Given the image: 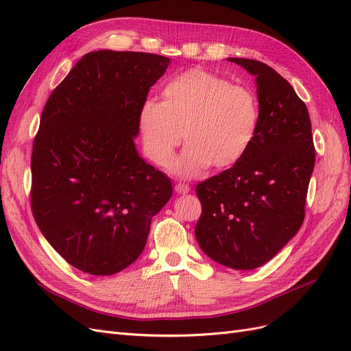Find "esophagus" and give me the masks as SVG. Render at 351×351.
Returning a JSON list of instances; mask_svg holds the SVG:
<instances>
[{
    "label": "esophagus",
    "instance_id": "1",
    "mask_svg": "<svg viewBox=\"0 0 351 351\" xmlns=\"http://www.w3.org/2000/svg\"><path fill=\"white\" fill-rule=\"evenodd\" d=\"M176 192L178 193V195H186V193H189L190 192V186L187 184V183H177L176 184Z\"/></svg>",
    "mask_w": 351,
    "mask_h": 351
}]
</instances>
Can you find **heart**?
I'll list each match as a JSON object with an SVG mask.
<instances>
[{
  "label": "heart",
  "mask_w": 351,
  "mask_h": 351,
  "mask_svg": "<svg viewBox=\"0 0 351 351\" xmlns=\"http://www.w3.org/2000/svg\"><path fill=\"white\" fill-rule=\"evenodd\" d=\"M162 101H146L139 114L145 151L169 168L176 149L187 143L177 161L178 174L190 177L210 164L230 168L247 154L261 124L259 99L250 88L202 69L169 80Z\"/></svg>",
  "instance_id": "obj_1"
}]
</instances>
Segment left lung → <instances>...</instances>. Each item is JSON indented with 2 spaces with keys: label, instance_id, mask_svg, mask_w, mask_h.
Returning <instances> with one entry per match:
<instances>
[{
  "label": "left lung",
  "instance_id": "1",
  "mask_svg": "<svg viewBox=\"0 0 351 351\" xmlns=\"http://www.w3.org/2000/svg\"><path fill=\"white\" fill-rule=\"evenodd\" d=\"M227 60L254 76L261 124L237 164L196 186L202 215L195 234L212 261L249 271L300 230L315 146L309 112L289 82L265 62Z\"/></svg>",
  "mask_w": 351,
  "mask_h": 351
}]
</instances>
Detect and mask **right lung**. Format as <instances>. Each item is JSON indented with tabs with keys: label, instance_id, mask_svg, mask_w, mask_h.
Here are the masks:
<instances>
[{
	"label": "right lung",
	"instance_id": "obj_1",
	"mask_svg": "<svg viewBox=\"0 0 351 351\" xmlns=\"http://www.w3.org/2000/svg\"><path fill=\"white\" fill-rule=\"evenodd\" d=\"M169 58L101 49L83 56L42 111L32 151V212L71 267L112 275L145 249L171 180L136 151L139 114Z\"/></svg>",
	"mask_w": 351,
	"mask_h": 351
}]
</instances>
